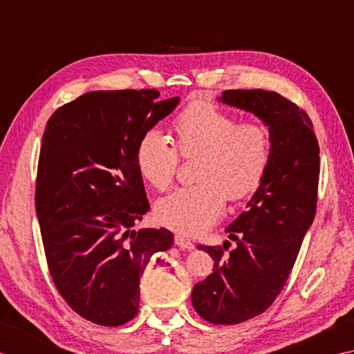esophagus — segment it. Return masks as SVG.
I'll return each instance as SVG.
<instances>
[{"label": "esophagus", "mask_w": 354, "mask_h": 354, "mask_svg": "<svg viewBox=\"0 0 354 354\" xmlns=\"http://www.w3.org/2000/svg\"><path fill=\"white\" fill-rule=\"evenodd\" d=\"M174 243L177 244L180 249H183V250H192L194 249V243L189 240V238H186L183 235H176Z\"/></svg>", "instance_id": "1"}]
</instances>
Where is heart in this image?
Returning <instances> with one entry per match:
<instances>
[{
	"mask_svg": "<svg viewBox=\"0 0 354 354\" xmlns=\"http://www.w3.org/2000/svg\"><path fill=\"white\" fill-rule=\"evenodd\" d=\"M180 154H200L198 183L177 187L156 203V218L183 235L205 232L225 212L226 197L250 196L264 178L270 162V134L255 122H241L214 105H192L174 122ZM180 157L162 129L142 134L136 163L147 182L165 189L177 172Z\"/></svg>",
	"mask_w": 354,
	"mask_h": 354,
	"instance_id": "1",
	"label": "heart"
}]
</instances>
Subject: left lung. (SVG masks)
Instances as JSON below:
<instances>
[{
  "mask_svg": "<svg viewBox=\"0 0 354 354\" xmlns=\"http://www.w3.org/2000/svg\"><path fill=\"white\" fill-rule=\"evenodd\" d=\"M221 102L269 127L270 162L248 209L226 227L236 243L198 246L214 272L194 286L192 306L212 324L234 326L266 312L283 290L316 214L319 145L307 113L275 91L226 90Z\"/></svg>",
  "mask_w": 354,
  "mask_h": 354,
  "instance_id": "obj_1",
  "label": "left lung"
}]
</instances>
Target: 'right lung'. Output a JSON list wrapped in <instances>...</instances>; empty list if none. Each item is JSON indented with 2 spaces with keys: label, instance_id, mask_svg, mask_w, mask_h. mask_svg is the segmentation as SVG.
<instances>
[{
  "label": "right lung",
  "instance_id": "right-lung-1",
  "mask_svg": "<svg viewBox=\"0 0 354 354\" xmlns=\"http://www.w3.org/2000/svg\"><path fill=\"white\" fill-rule=\"evenodd\" d=\"M156 88L90 91L50 116L35 206L48 272L86 321L118 327L139 312L140 275L168 250V229L133 230L149 203L137 169L142 134L174 110Z\"/></svg>",
  "mask_w": 354,
  "mask_h": 354
}]
</instances>
